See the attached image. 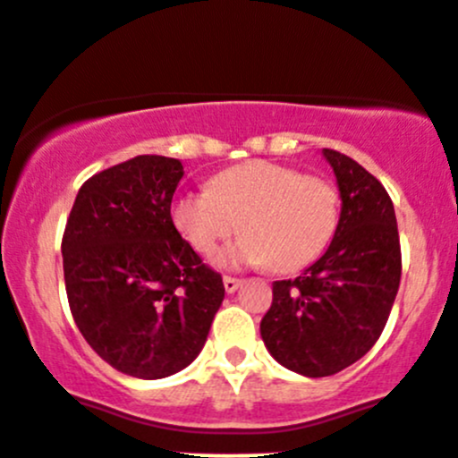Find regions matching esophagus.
I'll use <instances>...</instances> for the list:
<instances>
[{
    "label": "esophagus",
    "instance_id": "obj_1",
    "mask_svg": "<svg viewBox=\"0 0 458 458\" xmlns=\"http://www.w3.org/2000/svg\"><path fill=\"white\" fill-rule=\"evenodd\" d=\"M239 285H242V280H239V278H234V276H224V287H225V292H228V294H233V292L237 290Z\"/></svg>",
    "mask_w": 458,
    "mask_h": 458
}]
</instances>
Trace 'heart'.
I'll return each mask as SVG.
<instances>
[{"mask_svg": "<svg viewBox=\"0 0 458 458\" xmlns=\"http://www.w3.org/2000/svg\"><path fill=\"white\" fill-rule=\"evenodd\" d=\"M173 224L200 255H212L234 233L224 265H271L299 271L319 258L340 219V193L319 175L274 162L239 164L212 180V191H184L173 200Z\"/></svg>", "mask_w": 458, "mask_h": 458, "instance_id": "b5f03b06", "label": "heart"}]
</instances>
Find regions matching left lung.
<instances>
[{
    "instance_id": "left-lung-1",
    "label": "left lung",
    "mask_w": 458,
    "mask_h": 458,
    "mask_svg": "<svg viewBox=\"0 0 458 458\" xmlns=\"http://www.w3.org/2000/svg\"><path fill=\"white\" fill-rule=\"evenodd\" d=\"M342 199L327 253L299 278L276 280L259 333L283 368L331 377L381 337L402 278L397 219L388 191L352 157L324 148Z\"/></svg>"
}]
</instances>
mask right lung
<instances>
[{"label": "right lung", "instance_id": "right-lung-1", "mask_svg": "<svg viewBox=\"0 0 458 458\" xmlns=\"http://www.w3.org/2000/svg\"><path fill=\"white\" fill-rule=\"evenodd\" d=\"M182 162L139 155L96 173L61 250L70 312L90 349L127 377L164 378L199 356L224 301L221 274L178 233Z\"/></svg>", "mask_w": 458, "mask_h": 458}]
</instances>
